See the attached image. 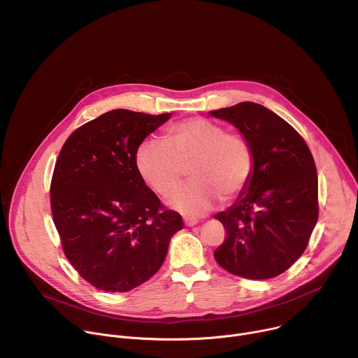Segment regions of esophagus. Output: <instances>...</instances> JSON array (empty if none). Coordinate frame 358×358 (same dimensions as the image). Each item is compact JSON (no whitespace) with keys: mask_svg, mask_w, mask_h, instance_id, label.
<instances>
[{"mask_svg":"<svg viewBox=\"0 0 358 358\" xmlns=\"http://www.w3.org/2000/svg\"><path fill=\"white\" fill-rule=\"evenodd\" d=\"M184 224H185L187 227H194V225L198 224V221H196V220H192V218H184Z\"/></svg>","mask_w":358,"mask_h":358,"instance_id":"esophagus-1","label":"esophagus"}]
</instances>
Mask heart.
Returning <instances> with one entry per match:
<instances>
[{"label":"heart","instance_id":"1","mask_svg":"<svg viewBox=\"0 0 358 358\" xmlns=\"http://www.w3.org/2000/svg\"><path fill=\"white\" fill-rule=\"evenodd\" d=\"M143 180L160 195L170 194L189 164L192 181L167 198V206L188 218L202 217L218 201L231 199L249 182L253 155L238 133L206 119H189L166 130V143L147 138L136 151Z\"/></svg>","mask_w":358,"mask_h":358}]
</instances>
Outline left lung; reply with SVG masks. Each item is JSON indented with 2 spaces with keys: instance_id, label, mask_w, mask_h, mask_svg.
<instances>
[{
  "instance_id": "8db88e82",
  "label": "left lung",
  "mask_w": 358,
  "mask_h": 358,
  "mask_svg": "<svg viewBox=\"0 0 358 358\" xmlns=\"http://www.w3.org/2000/svg\"><path fill=\"white\" fill-rule=\"evenodd\" d=\"M210 115L235 126L253 155L249 182L214 217L227 231L214 257L232 275L275 278L301 257L319 218L313 156L301 136L262 105L242 101Z\"/></svg>"
}]
</instances>
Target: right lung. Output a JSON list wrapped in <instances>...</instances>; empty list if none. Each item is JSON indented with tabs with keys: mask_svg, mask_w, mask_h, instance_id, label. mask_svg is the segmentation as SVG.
<instances>
[{
	"mask_svg": "<svg viewBox=\"0 0 358 358\" xmlns=\"http://www.w3.org/2000/svg\"><path fill=\"white\" fill-rule=\"evenodd\" d=\"M171 117L110 110L65 141L50 181V208L78 273L105 292H129L163 265L182 218L144 182L136 151Z\"/></svg>",
	"mask_w": 358,
	"mask_h": 358,
	"instance_id": "obj_1",
	"label": "right lung"
}]
</instances>
